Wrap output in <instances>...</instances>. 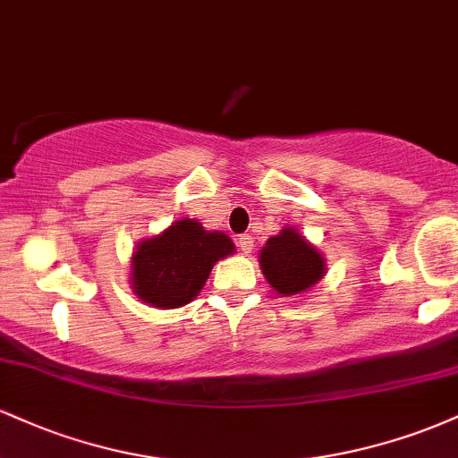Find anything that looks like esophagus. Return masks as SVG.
<instances>
[{
	"label": "esophagus",
	"instance_id": "esophagus-1",
	"mask_svg": "<svg viewBox=\"0 0 458 458\" xmlns=\"http://www.w3.org/2000/svg\"><path fill=\"white\" fill-rule=\"evenodd\" d=\"M236 245H239V250L243 251V254H251V250H254V239H251L250 234H243L236 239Z\"/></svg>",
	"mask_w": 458,
	"mask_h": 458
}]
</instances>
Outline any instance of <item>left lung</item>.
<instances>
[{
  "label": "left lung",
  "instance_id": "obj_1",
  "mask_svg": "<svg viewBox=\"0 0 458 458\" xmlns=\"http://www.w3.org/2000/svg\"><path fill=\"white\" fill-rule=\"evenodd\" d=\"M260 269L267 282L282 297L301 295L323 280L327 265L323 254L297 228L271 236L260 250Z\"/></svg>",
  "mask_w": 458,
  "mask_h": 458
}]
</instances>
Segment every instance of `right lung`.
Masks as SVG:
<instances>
[{"label": "right lung", "instance_id": "obj_1", "mask_svg": "<svg viewBox=\"0 0 458 458\" xmlns=\"http://www.w3.org/2000/svg\"><path fill=\"white\" fill-rule=\"evenodd\" d=\"M230 254L234 243L228 234L211 233L196 219L182 217L135 247L131 288L152 308L187 306L202 291L215 262Z\"/></svg>", "mask_w": 458, "mask_h": 458}]
</instances>
